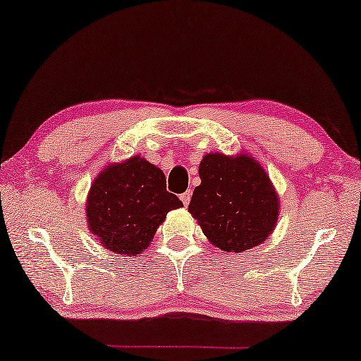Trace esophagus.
<instances>
[{
	"instance_id": "34e87169",
	"label": "esophagus",
	"mask_w": 361,
	"mask_h": 361,
	"mask_svg": "<svg viewBox=\"0 0 361 361\" xmlns=\"http://www.w3.org/2000/svg\"><path fill=\"white\" fill-rule=\"evenodd\" d=\"M180 200L183 201V204H185V206L190 204V201H191V191L183 192V195H180Z\"/></svg>"
}]
</instances>
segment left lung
Returning a JSON list of instances; mask_svg holds the SVG:
<instances>
[{"instance_id":"left-lung-1","label":"left lung","mask_w":361,"mask_h":361,"mask_svg":"<svg viewBox=\"0 0 361 361\" xmlns=\"http://www.w3.org/2000/svg\"><path fill=\"white\" fill-rule=\"evenodd\" d=\"M200 178L188 211L212 245L224 252H245L275 231L280 196L250 154H206Z\"/></svg>"}]
</instances>
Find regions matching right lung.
I'll list each match as a JSON object with an SVG mask.
<instances>
[{
    "mask_svg": "<svg viewBox=\"0 0 361 361\" xmlns=\"http://www.w3.org/2000/svg\"><path fill=\"white\" fill-rule=\"evenodd\" d=\"M181 206L166 191L164 171L135 155L99 171L86 197V224L99 245L135 257L150 245L166 214Z\"/></svg>",
    "mask_w": 361,
    "mask_h": 361,
    "instance_id": "obj_1",
    "label": "right lung"
}]
</instances>
